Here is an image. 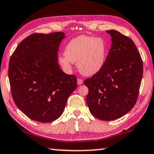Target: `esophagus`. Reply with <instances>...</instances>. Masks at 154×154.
<instances>
[{"label": "esophagus", "mask_w": 154, "mask_h": 154, "mask_svg": "<svg viewBox=\"0 0 154 154\" xmlns=\"http://www.w3.org/2000/svg\"><path fill=\"white\" fill-rule=\"evenodd\" d=\"M77 82H78V84H79V85H81V84H82V82H83V81H82L81 79H78Z\"/></svg>", "instance_id": "34e87169"}]
</instances>
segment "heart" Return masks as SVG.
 <instances>
[{
    "instance_id": "1",
    "label": "heart",
    "mask_w": 154,
    "mask_h": 154,
    "mask_svg": "<svg viewBox=\"0 0 154 154\" xmlns=\"http://www.w3.org/2000/svg\"><path fill=\"white\" fill-rule=\"evenodd\" d=\"M64 54L59 57L63 67L69 70L72 62H75L82 74L90 76L103 67L108 55V46L101 37L81 35L68 42Z\"/></svg>"
}]
</instances>
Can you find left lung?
Wrapping results in <instances>:
<instances>
[{"label": "left lung", "instance_id": "left-lung-1", "mask_svg": "<svg viewBox=\"0 0 154 154\" xmlns=\"http://www.w3.org/2000/svg\"><path fill=\"white\" fill-rule=\"evenodd\" d=\"M112 45L103 67L85 80L90 112L111 121L122 117L136 103L143 74V63L134 42L116 30H107Z\"/></svg>", "mask_w": 154, "mask_h": 154}]
</instances>
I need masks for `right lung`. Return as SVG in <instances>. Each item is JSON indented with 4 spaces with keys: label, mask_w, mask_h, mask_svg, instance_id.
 Returning a JSON list of instances; mask_svg holds the SVG:
<instances>
[{
    "label": "right lung",
    "mask_w": 154,
    "mask_h": 154,
    "mask_svg": "<svg viewBox=\"0 0 154 154\" xmlns=\"http://www.w3.org/2000/svg\"><path fill=\"white\" fill-rule=\"evenodd\" d=\"M64 33H33L21 41L9 62L11 92L18 108L30 119L48 123L60 117L77 87L75 75L66 74L57 61Z\"/></svg>",
    "instance_id": "right-lung-1"
}]
</instances>
